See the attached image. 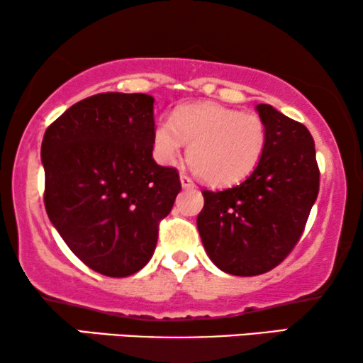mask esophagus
I'll use <instances>...</instances> for the list:
<instances>
[{"label":"esophagus","instance_id":"34e87169","mask_svg":"<svg viewBox=\"0 0 363 363\" xmlns=\"http://www.w3.org/2000/svg\"><path fill=\"white\" fill-rule=\"evenodd\" d=\"M180 180H182L183 188H195V183H193V180L188 175H182Z\"/></svg>","mask_w":363,"mask_h":363}]
</instances>
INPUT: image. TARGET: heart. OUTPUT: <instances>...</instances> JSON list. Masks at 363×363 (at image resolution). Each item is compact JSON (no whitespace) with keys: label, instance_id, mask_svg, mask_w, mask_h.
Wrapping results in <instances>:
<instances>
[{"label":"heart","instance_id":"heart-1","mask_svg":"<svg viewBox=\"0 0 363 363\" xmlns=\"http://www.w3.org/2000/svg\"><path fill=\"white\" fill-rule=\"evenodd\" d=\"M188 145V162L211 185L242 182L255 170L267 143V126L257 113L201 103L183 106L172 120L155 126L153 148L160 162L172 164Z\"/></svg>","mask_w":363,"mask_h":363}]
</instances>
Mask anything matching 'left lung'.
<instances>
[{"label": "left lung", "instance_id": "obj_1", "mask_svg": "<svg viewBox=\"0 0 363 363\" xmlns=\"http://www.w3.org/2000/svg\"><path fill=\"white\" fill-rule=\"evenodd\" d=\"M267 143L247 180L203 190L196 218L201 242L220 270L253 277L280 265L294 250L317 200L320 170L307 126L270 105H258Z\"/></svg>", "mask_w": 363, "mask_h": 363}]
</instances>
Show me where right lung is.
I'll return each instance as SVG.
<instances>
[{
  "label": "right lung",
  "mask_w": 363,
  "mask_h": 363,
  "mask_svg": "<svg viewBox=\"0 0 363 363\" xmlns=\"http://www.w3.org/2000/svg\"><path fill=\"white\" fill-rule=\"evenodd\" d=\"M153 98L100 93L45 131V208L69 250L121 279L152 258L160 222L182 190L177 168L153 160Z\"/></svg>",
  "instance_id": "add662e5"
}]
</instances>
